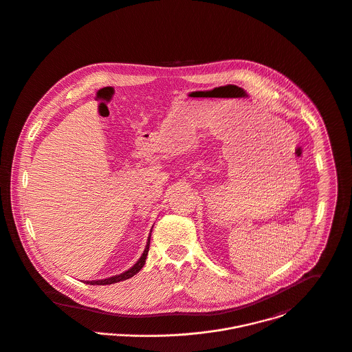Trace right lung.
Wrapping results in <instances>:
<instances>
[{
  "instance_id": "obj_1",
  "label": "right lung",
  "mask_w": 352,
  "mask_h": 352,
  "mask_svg": "<svg viewBox=\"0 0 352 352\" xmlns=\"http://www.w3.org/2000/svg\"><path fill=\"white\" fill-rule=\"evenodd\" d=\"M151 232H152V230H151ZM151 232H149V236H148V241H146L145 249H144V252H142L140 258L138 260V263H136L132 268H129V270H128V271H125L124 274H120V275H116V276H111V278H107V279H102V280H88L87 281V284H91V285H95V284H96V285L114 284V283H118V281L126 280V279H129V278L135 276L136 274H139L141 268L144 267V264H145V258H146V256H148L149 242H151Z\"/></svg>"
}]
</instances>
